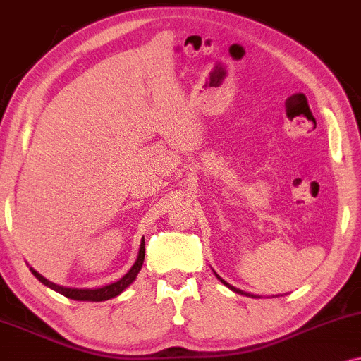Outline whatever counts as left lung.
<instances>
[{
  "label": "left lung",
  "mask_w": 361,
  "mask_h": 361,
  "mask_svg": "<svg viewBox=\"0 0 361 361\" xmlns=\"http://www.w3.org/2000/svg\"><path fill=\"white\" fill-rule=\"evenodd\" d=\"M216 277H219V276H216ZM219 279H220V281H222L225 286H228V288H230V289H232V290H235V293H238V294H244V296H250V294H247V293H244V290H240V289L233 288V286H230V284H228V282H225V281L222 279V277H219Z\"/></svg>",
  "instance_id": "8db88e82"
}]
</instances>
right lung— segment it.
<instances>
[{"label": "right lung", "mask_w": 361, "mask_h": 361, "mask_svg": "<svg viewBox=\"0 0 361 361\" xmlns=\"http://www.w3.org/2000/svg\"><path fill=\"white\" fill-rule=\"evenodd\" d=\"M142 262H145V238L141 240V247H139V254H137V259L136 262H134V266L129 269V272L126 274L124 277H121L117 282H112V284H107L104 286V288H99V289H73V288H63V286H56L54 282H50L49 279H45V277L38 274L37 271H33V276L37 277L38 281L43 282L45 286H49L56 293L63 294L65 298H71V299H75V301H107V299H112L116 296H119L123 290L128 288L131 282L136 279L137 272L141 271L142 267Z\"/></svg>", "instance_id": "1"}]
</instances>
